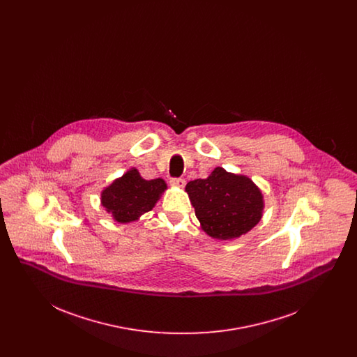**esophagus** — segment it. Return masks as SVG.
<instances>
[{
  "instance_id": "34e87169",
  "label": "esophagus",
  "mask_w": 357,
  "mask_h": 357,
  "mask_svg": "<svg viewBox=\"0 0 357 357\" xmlns=\"http://www.w3.org/2000/svg\"><path fill=\"white\" fill-rule=\"evenodd\" d=\"M170 183H171V185H172V186H176V187L186 186V181H185V179H183V178H171Z\"/></svg>"
}]
</instances>
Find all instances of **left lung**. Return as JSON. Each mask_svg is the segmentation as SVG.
Wrapping results in <instances>:
<instances>
[{
    "label": "left lung",
    "mask_w": 357,
    "mask_h": 357,
    "mask_svg": "<svg viewBox=\"0 0 357 357\" xmlns=\"http://www.w3.org/2000/svg\"><path fill=\"white\" fill-rule=\"evenodd\" d=\"M202 230L210 237L234 239L250 231L262 217L261 190L245 175L217 167L206 179L186 186Z\"/></svg>",
    "instance_id": "8db88e82"
}]
</instances>
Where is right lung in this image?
Segmentation results:
<instances>
[{"label":"right lung","instance_id":"right-lung-1","mask_svg":"<svg viewBox=\"0 0 357 357\" xmlns=\"http://www.w3.org/2000/svg\"><path fill=\"white\" fill-rule=\"evenodd\" d=\"M166 188L167 185L163 179L146 181L139 171L131 169L102 190V204L115 221L127 223L153 210Z\"/></svg>","mask_w":357,"mask_h":357}]
</instances>
